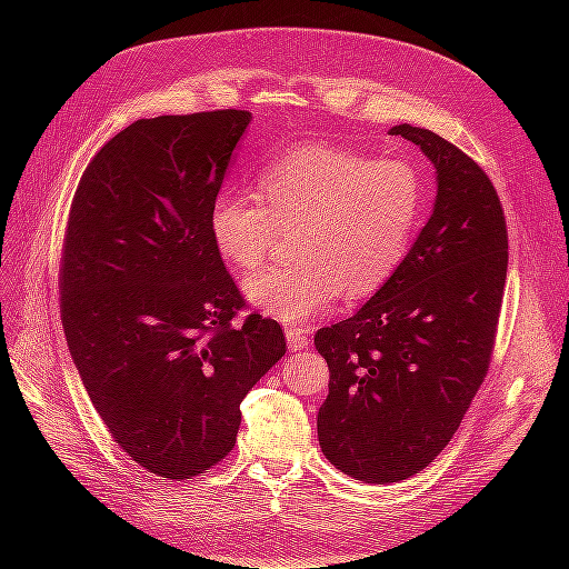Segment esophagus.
<instances>
[{
    "mask_svg": "<svg viewBox=\"0 0 569 569\" xmlns=\"http://www.w3.org/2000/svg\"><path fill=\"white\" fill-rule=\"evenodd\" d=\"M287 343H289V351H306L311 347V330H306V327H289L287 330Z\"/></svg>",
    "mask_w": 569,
    "mask_h": 569,
    "instance_id": "1",
    "label": "esophagus"
}]
</instances>
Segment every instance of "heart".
<instances>
[{
    "instance_id": "b5f03b06",
    "label": "heart",
    "mask_w": 569,
    "mask_h": 569,
    "mask_svg": "<svg viewBox=\"0 0 569 569\" xmlns=\"http://www.w3.org/2000/svg\"><path fill=\"white\" fill-rule=\"evenodd\" d=\"M427 211L422 170L335 144H301L258 173V194L220 192L209 230L239 270L261 268L282 230L295 261L247 280L249 301L270 318L303 322L330 311L341 289L363 299L401 268Z\"/></svg>"
}]
</instances>
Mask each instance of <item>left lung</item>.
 <instances>
[{
    "label": "left lung",
    "mask_w": 569,
    "mask_h": 569,
    "mask_svg": "<svg viewBox=\"0 0 569 569\" xmlns=\"http://www.w3.org/2000/svg\"><path fill=\"white\" fill-rule=\"evenodd\" d=\"M391 134L435 163V211L393 278L316 335L330 366L320 449L368 485L418 475L458 432L491 366L508 272L506 213L485 168L432 130Z\"/></svg>",
    "instance_id": "left-lung-1"
}]
</instances>
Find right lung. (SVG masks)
<instances>
[{"instance_id":"add662e5","label":"right lung","mask_w":569,"mask_h":569,"mask_svg":"<svg viewBox=\"0 0 569 569\" xmlns=\"http://www.w3.org/2000/svg\"><path fill=\"white\" fill-rule=\"evenodd\" d=\"M249 111L134 120L84 168L59 303L68 349L111 439L147 472L192 479L237 441L239 403L278 363V320L249 310L209 230Z\"/></svg>"}]
</instances>
